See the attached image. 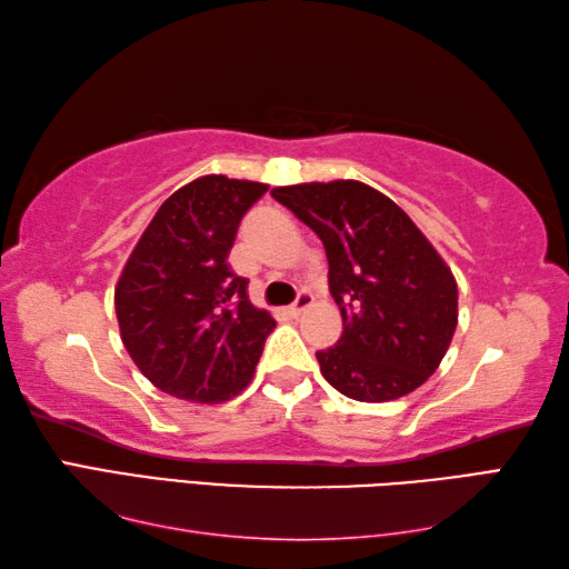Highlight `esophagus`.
I'll return each mask as SVG.
<instances>
[{
  "label": "esophagus",
  "mask_w": 569,
  "mask_h": 569,
  "mask_svg": "<svg viewBox=\"0 0 569 569\" xmlns=\"http://www.w3.org/2000/svg\"><path fill=\"white\" fill-rule=\"evenodd\" d=\"M310 306H312V293L300 291L298 298H296V303H293L291 308H288V316H291V318H300Z\"/></svg>",
  "instance_id": "1"
}]
</instances>
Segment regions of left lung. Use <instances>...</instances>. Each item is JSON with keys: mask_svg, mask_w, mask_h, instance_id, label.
Listing matches in <instances>:
<instances>
[{"mask_svg": "<svg viewBox=\"0 0 569 569\" xmlns=\"http://www.w3.org/2000/svg\"><path fill=\"white\" fill-rule=\"evenodd\" d=\"M322 241L342 337L318 352L337 391L386 403L416 391L452 342L457 281L413 220L359 180L273 188Z\"/></svg>", "mask_w": 569, "mask_h": 569, "instance_id": "8db88e82", "label": "left lung"}]
</instances>
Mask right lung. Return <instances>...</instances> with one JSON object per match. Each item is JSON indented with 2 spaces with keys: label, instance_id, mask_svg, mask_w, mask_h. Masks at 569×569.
Returning a JSON list of instances; mask_svg holds the SVG:
<instances>
[{
  "label": "right lung",
  "instance_id": "add662e5",
  "mask_svg": "<svg viewBox=\"0 0 569 569\" xmlns=\"http://www.w3.org/2000/svg\"><path fill=\"white\" fill-rule=\"evenodd\" d=\"M266 183L202 176L178 188L124 263L114 288L119 332L156 389L220 403L251 381L276 328L251 306L247 278L229 269L241 217Z\"/></svg>",
  "mask_w": 569,
  "mask_h": 569
}]
</instances>
